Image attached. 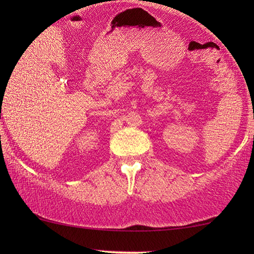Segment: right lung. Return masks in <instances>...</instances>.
I'll return each instance as SVG.
<instances>
[{"mask_svg":"<svg viewBox=\"0 0 254 254\" xmlns=\"http://www.w3.org/2000/svg\"><path fill=\"white\" fill-rule=\"evenodd\" d=\"M2 96H3V95H2Z\"/></svg>","mask_w":254,"mask_h":254,"instance_id":"1","label":"right lung"}]
</instances>
